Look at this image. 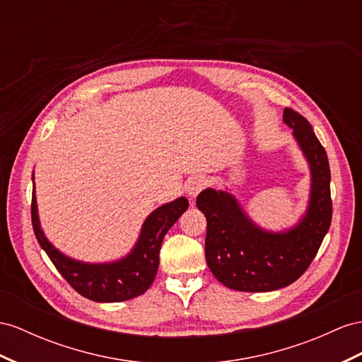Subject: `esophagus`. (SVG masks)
I'll list each match as a JSON object with an SVG mask.
<instances>
[{"label":"esophagus","mask_w":362,"mask_h":362,"mask_svg":"<svg viewBox=\"0 0 362 362\" xmlns=\"http://www.w3.org/2000/svg\"><path fill=\"white\" fill-rule=\"evenodd\" d=\"M206 187V179L202 177V175H194L189 177L185 183V192L188 194L189 197H196L200 191L205 189Z\"/></svg>","instance_id":"obj_1"}]
</instances>
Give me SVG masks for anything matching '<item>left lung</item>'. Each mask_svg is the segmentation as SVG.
<instances>
[{
    "label": "left lung",
    "instance_id": "1",
    "mask_svg": "<svg viewBox=\"0 0 362 362\" xmlns=\"http://www.w3.org/2000/svg\"><path fill=\"white\" fill-rule=\"evenodd\" d=\"M283 120L293 129L312 175L309 206L298 225L284 233H269L246 216L233 194L208 188L197 196V208L208 223L206 263L229 289L271 292L292 284L310 266L330 228V168L326 150L309 120L295 110L284 108Z\"/></svg>",
    "mask_w": 362,
    "mask_h": 362
}]
</instances>
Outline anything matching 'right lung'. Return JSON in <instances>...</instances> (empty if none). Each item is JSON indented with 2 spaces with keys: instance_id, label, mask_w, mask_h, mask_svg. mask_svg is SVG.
Listing matches in <instances>:
<instances>
[{
  "instance_id": "add662e5",
  "label": "right lung",
  "mask_w": 362,
  "mask_h": 362,
  "mask_svg": "<svg viewBox=\"0 0 362 362\" xmlns=\"http://www.w3.org/2000/svg\"><path fill=\"white\" fill-rule=\"evenodd\" d=\"M187 209L188 200L185 197L157 208L144 221L141 235L132 252L113 263L95 264L66 257L45 238L40 225L35 188L32 194V225L40 246L73 289L98 303L127 301L148 291L159 267L163 237Z\"/></svg>"
}]
</instances>
